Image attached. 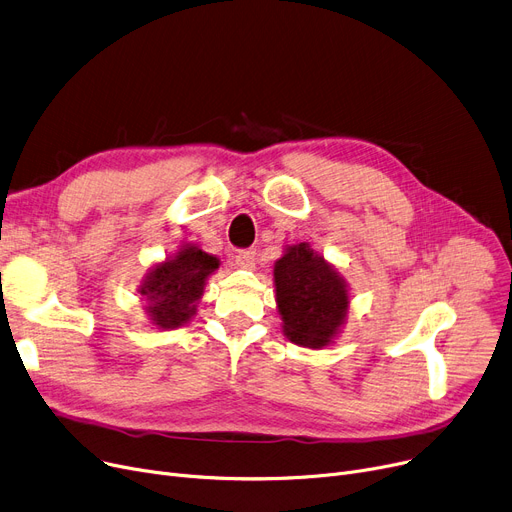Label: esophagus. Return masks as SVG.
<instances>
[{"label": "esophagus", "mask_w": 512, "mask_h": 512, "mask_svg": "<svg viewBox=\"0 0 512 512\" xmlns=\"http://www.w3.org/2000/svg\"><path fill=\"white\" fill-rule=\"evenodd\" d=\"M235 264L241 269H254L256 266V248H246L235 252Z\"/></svg>", "instance_id": "34e87169"}]
</instances>
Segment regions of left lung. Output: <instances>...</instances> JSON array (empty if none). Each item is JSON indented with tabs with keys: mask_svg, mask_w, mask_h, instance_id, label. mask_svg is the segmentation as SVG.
Listing matches in <instances>:
<instances>
[{
	"mask_svg": "<svg viewBox=\"0 0 512 512\" xmlns=\"http://www.w3.org/2000/svg\"><path fill=\"white\" fill-rule=\"evenodd\" d=\"M277 304L291 342L321 348L331 342L348 310L344 281L306 243L291 246L275 264Z\"/></svg>",
	"mask_w": 512,
	"mask_h": 512,
	"instance_id": "1",
	"label": "left lung"
}]
</instances>
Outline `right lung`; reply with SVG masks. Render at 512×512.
Instances as JSON below:
<instances>
[{
  "instance_id": "obj_1",
  "label": "right lung",
  "mask_w": 512,
  "mask_h": 512,
  "mask_svg": "<svg viewBox=\"0 0 512 512\" xmlns=\"http://www.w3.org/2000/svg\"><path fill=\"white\" fill-rule=\"evenodd\" d=\"M216 269L218 260L198 248H183L173 260L158 264L141 287V294L150 300L152 321L162 329L187 323L206 277Z\"/></svg>"
}]
</instances>
